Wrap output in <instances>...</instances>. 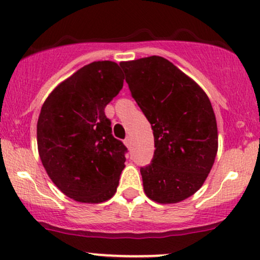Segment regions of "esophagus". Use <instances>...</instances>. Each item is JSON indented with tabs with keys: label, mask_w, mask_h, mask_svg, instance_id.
<instances>
[{
	"label": "esophagus",
	"mask_w": 260,
	"mask_h": 260,
	"mask_svg": "<svg viewBox=\"0 0 260 260\" xmlns=\"http://www.w3.org/2000/svg\"><path fill=\"white\" fill-rule=\"evenodd\" d=\"M124 144H126L128 148H131V145H132V138H131L129 136H128L127 138L124 139Z\"/></svg>",
	"instance_id": "1"
}]
</instances>
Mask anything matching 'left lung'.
Returning a JSON list of instances; mask_svg holds the SVG:
<instances>
[{"label":"left lung","instance_id":"8db88e82","mask_svg":"<svg viewBox=\"0 0 260 260\" xmlns=\"http://www.w3.org/2000/svg\"><path fill=\"white\" fill-rule=\"evenodd\" d=\"M133 99L150 122L155 151L140 169L148 198L174 204L207 180L217 153L215 113L204 90L169 59L121 62Z\"/></svg>","mask_w":260,"mask_h":260}]
</instances>
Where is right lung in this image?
<instances>
[{
    "instance_id": "1",
    "label": "right lung",
    "mask_w": 260,
    "mask_h": 260,
    "mask_svg": "<svg viewBox=\"0 0 260 260\" xmlns=\"http://www.w3.org/2000/svg\"><path fill=\"white\" fill-rule=\"evenodd\" d=\"M123 79L116 62H91L59 83L41 107V162L56 187L79 203L106 202L117 189L127 148L112 136L105 107Z\"/></svg>"
}]
</instances>
